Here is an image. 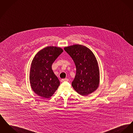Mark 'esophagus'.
<instances>
[{
	"mask_svg": "<svg viewBox=\"0 0 133 133\" xmlns=\"http://www.w3.org/2000/svg\"><path fill=\"white\" fill-rule=\"evenodd\" d=\"M69 80L68 79H62L61 80V82H68Z\"/></svg>",
	"mask_w": 133,
	"mask_h": 133,
	"instance_id": "obj_1",
	"label": "esophagus"
}]
</instances>
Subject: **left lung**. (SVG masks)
Returning <instances> with one entry per match:
<instances>
[{"mask_svg":"<svg viewBox=\"0 0 133 133\" xmlns=\"http://www.w3.org/2000/svg\"><path fill=\"white\" fill-rule=\"evenodd\" d=\"M64 49L71 56L76 66V74L71 83L73 88L82 96L94 92L100 82L99 68L94 53L82 45H71Z\"/></svg>","mask_w":133,"mask_h":133,"instance_id":"obj_1","label":"left lung"}]
</instances>
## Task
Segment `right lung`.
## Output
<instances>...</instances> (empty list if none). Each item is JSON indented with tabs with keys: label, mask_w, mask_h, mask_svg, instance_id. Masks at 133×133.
I'll list each match as a JSON object with an SVG mask.
<instances>
[{
	"label": "right lung",
	"mask_w": 133,
	"mask_h": 133,
	"mask_svg": "<svg viewBox=\"0 0 133 133\" xmlns=\"http://www.w3.org/2000/svg\"><path fill=\"white\" fill-rule=\"evenodd\" d=\"M63 51L60 47L47 46L38 51L33 58L30 82L33 91L41 97H51L60 85L52 70V64Z\"/></svg>",
	"instance_id": "right-lung-1"
}]
</instances>
